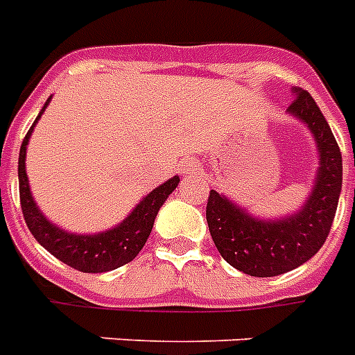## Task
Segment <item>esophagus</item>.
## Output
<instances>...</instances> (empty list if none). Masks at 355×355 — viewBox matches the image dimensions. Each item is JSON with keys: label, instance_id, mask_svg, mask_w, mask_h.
Returning a JSON list of instances; mask_svg holds the SVG:
<instances>
[{"label": "esophagus", "instance_id": "34e87169", "mask_svg": "<svg viewBox=\"0 0 355 355\" xmlns=\"http://www.w3.org/2000/svg\"><path fill=\"white\" fill-rule=\"evenodd\" d=\"M184 173H186L187 177H198V175H202V169L198 168L197 164H187L186 168H184Z\"/></svg>", "mask_w": 355, "mask_h": 355}]
</instances>
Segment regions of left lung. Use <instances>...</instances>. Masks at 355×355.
<instances>
[{
    "mask_svg": "<svg viewBox=\"0 0 355 355\" xmlns=\"http://www.w3.org/2000/svg\"><path fill=\"white\" fill-rule=\"evenodd\" d=\"M288 114L299 118L315 138L319 168L308 200L282 218L253 217L230 198L209 191L206 220L218 253L252 277L292 272L321 250L336 217L343 186V158L321 109L304 89H293Z\"/></svg>",
    "mask_w": 355,
    "mask_h": 355,
    "instance_id": "8db88e82",
    "label": "left lung"
}]
</instances>
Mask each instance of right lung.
I'll list each match as a JSON object with an SVG mask.
<instances>
[{"instance_id": "right-lung-1", "label": "right lung", "mask_w": 355, "mask_h": 355, "mask_svg": "<svg viewBox=\"0 0 355 355\" xmlns=\"http://www.w3.org/2000/svg\"><path fill=\"white\" fill-rule=\"evenodd\" d=\"M51 98L45 102L37 118L34 120L33 128L25 135L21 149H19L18 177L23 217L37 243L42 244L49 253H53L54 257L65 262L67 266L83 273L111 272V270H116V268L131 262L140 253L148 241L149 233H151L158 209L166 202V198L177 189L180 178L173 177L166 180L162 186L155 187L148 197L142 198L140 204L129 213L125 220L107 232L94 233V235H76V233H69L62 227H58L56 224L47 220V217H43V213L37 209L31 187H28L27 171H25L28 138L33 135L37 120L42 118L43 111L47 109Z\"/></svg>"}]
</instances>
